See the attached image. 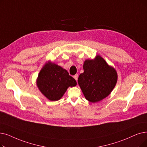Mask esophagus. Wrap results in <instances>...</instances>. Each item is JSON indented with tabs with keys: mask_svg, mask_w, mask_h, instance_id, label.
I'll use <instances>...</instances> for the list:
<instances>
[{
	"mask_svg": "<svg viewBox=\"0 0 147 147\" xmlns=\"http://www.w3.org/2000/svg\"><path fill=\"white\" fill-rule=\"evenodd\" d=\"M73 78H74V79L77 81L78 80V74H76V75H74V76H73Z\"/></svg>",
	"mask_w": 147,
	"mask_h": 147,
	"instance_id": "obj_1",
	"label": "esophagus"
}]
</instances>
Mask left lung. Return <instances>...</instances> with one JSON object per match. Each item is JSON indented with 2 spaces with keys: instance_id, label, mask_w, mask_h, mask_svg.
Masks as SVG:
<instances>
[{
  "instance_id": "obj_1",
  "label": "left lung",
  "mask_w": 147,
  "mask_h": 147,
  "mask_svg": "<svg viewBox=\"0 0 147 147\" xmlns=\"http://www.w3.org/2000/svg\"><path fill=\"white\" fill-rule=\"evenodd\" d=\"M83 68L84 72L79 75L78 84L85 98L97 103L107 97L117 84L116 69L98 55L85 60Z\"/></svg>"
}]
</instances>
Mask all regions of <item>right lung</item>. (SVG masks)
<instances>
[{
  "label": "right lung",
  "mask_w": 147,
  "mask_h": 147,
  "mask_svg": "<svg viewBox=\"0 0 147 147\" xmlns=\"http://www.w3.org/2000/svg\"><path fill=\"white\" fill-rule=\"evenodd\" d=\"M36 84L40 92L50 101L60 100L69 86L77 85L66 69L50 61L41 69Z\"/></svg>",
  "instance_id": "add662e5"
}]
</instances>
